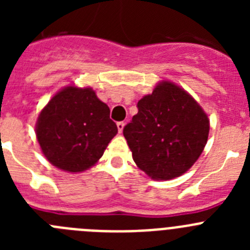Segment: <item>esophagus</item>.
Masks as SVG:
<instances>
[{"instance_id": "34e87169", "label": "esophagus", "mask_w": 250, "mask_h": 250, "mask_svg": "<svg viewBox=\"0 0 250 250\" xmlns=\"http://www.w3.org/2000/svg\"><path fill=\"white\" fill-rule=\"evenodd\" d=\"M124 126H125V124L123 123V121H120V123H118V130H119V132H123V130H124Z\"/></svg>"}]
</instances>
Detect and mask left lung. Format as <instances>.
Wrapping results in <instances>:
<instances>
[{
	"instance_id": "1",
	"label": "left lung",
	"mask_w": 250,
	"mask_h": 250,
	"mask_svg": "<svg viewBox=\"0 0 250 250\" xmlns=\"http://www.w3.org/2000/svg\"><path fill=\"white\" fill-rule=\"evenodd\" d=\"M124 127L135 164L155 180H170L190 169L204 150L209 119L180 86L161 81L138 103Z\"/></svg>"
}]
</instances>
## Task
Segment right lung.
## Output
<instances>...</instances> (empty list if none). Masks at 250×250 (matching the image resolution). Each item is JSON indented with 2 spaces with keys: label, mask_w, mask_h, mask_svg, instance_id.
I'll list each match as a JSON object with an SVG mask.
<instances>
[{
  "label": "right lung",
  "mask_w": 250,
  "mask_h": 250,
  "mask_svg": "<svg viewBox=\"0 0 250 250\" xmlns=\"http://www.w3.org/2000/svg\"><path fill=\"white\" fill-rule=\"evenodd\" d=\"M116 134L109 106L91 87L75 85L55 94L36 123V138L45 158L68 173H81L96 164Z\"/></svg>",
  "instance_id": "1"
}]
</instances>
